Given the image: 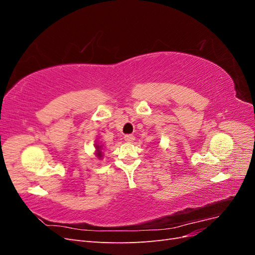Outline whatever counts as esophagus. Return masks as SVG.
I'll list each match as a JSON object with an SVG mask.
<instances>
[{"label": "esophagus", "instance_id": "esophagus-1", "mask_svg": "<svg viewBox=\"0 0 255 255\" xmlns=\"http://www.w3.org/2000/svg\"><path fill=\"white\" fill-rule=\"evenodd\" d=\"M123 138H125V140H126L127 142H132V141L135 139V136L132 135V134H128V135H126Z\"/></svg>", "mask_w": 255, "mask_h": 255}]
</instances>
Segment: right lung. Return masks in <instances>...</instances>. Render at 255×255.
Instances as JSON below:
<instances>
[{"instance_id": "1", "label": "right lung", "mask_w": 255, "mask_h": 255, "mask_svg": "<svg viewBox=\"0 0 255 255\" xmlns=\"http://www.w3.org/2000/svg\"><path fill=\"white\" fill-rule=\"evenodd\" d=\"M102 148H103L102 145H100V144L96 143V152H97L96 154H97V156H98L99 158L102 157Z\"/></svg>"}]
</instances>
